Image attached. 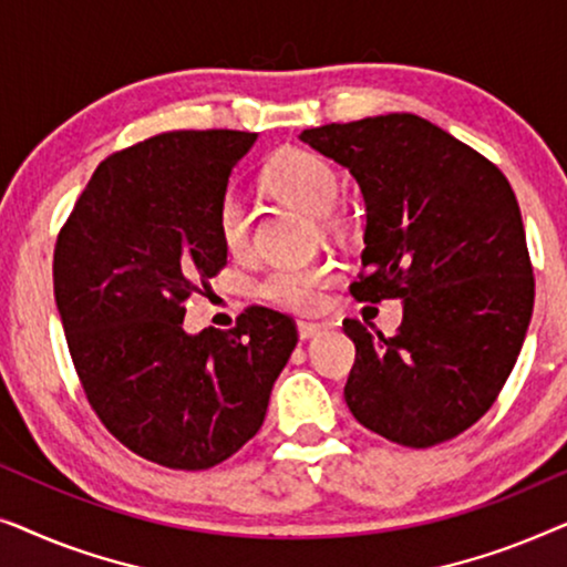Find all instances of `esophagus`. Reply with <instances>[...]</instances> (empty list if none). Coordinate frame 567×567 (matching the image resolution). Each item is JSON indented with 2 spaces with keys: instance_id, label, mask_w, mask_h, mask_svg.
Returning a JSON list of instances; mask_svg holds the SVG:
<instances>
[{
  "instance_id": "esophagus-1",
  "label": "esophagus",
  "mask_w": 567,
  "mask_h": 567,
  "mask_svg": "<svg viewBox=\"0 0 567 567\" xmlns=\"http://www.w3.org/2000/svg\"><path fill=\"white\" fill-rule=\"evenodd\" d=\"M297 330H299V340H312V338L320 336L324 328H322V324H315V322H299Z\"/></svg>"
}]
</instances>
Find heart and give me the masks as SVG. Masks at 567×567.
I'll use <instances>...</instances> for the list:
<instances>
[{"mask_svg": "<svg viewBox=\"0 0 567 567\" xmlns=\"http://www.w3.org/2000/svg\"><path fill=\"white\" fill-rule=\"evenodd\" d=\"M262 185L281 204L315 216L324 229L340 227L338 196L340 175L320 154L307 150L278 152L262 169ZM216 231L221 245L231 255H243L250 247V214L239 193L227 190L216 206ZM338 278L332 262H307V266H284L266 274L258 293L270 305L289 312L312 315L322 307L324 291Z\"/></svg>", "mask_w": 567, "mask_h": 567, "instance_id": "obj_1", "label": "heart"}]
</instances>
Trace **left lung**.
<instances>
[{"instance_id": "left-lung-1", "label": "left lung", "mask_w": 567, "mask_h": 567, "mask_svg": "<svg viewBox=\"0 0 567 567\" xmlns=\"http://www.w3.org/2000/svg\"><path fill=\"white\" fill-rule=\"evenodd\" d=\"M343 165L367 204L361 301L405 299L398 336L343 330L355 346L346 402L363 429L436 446L477 423L522 351L534 278L506 175L413 113L301 131Z\"/></svg>"}]
</instances>
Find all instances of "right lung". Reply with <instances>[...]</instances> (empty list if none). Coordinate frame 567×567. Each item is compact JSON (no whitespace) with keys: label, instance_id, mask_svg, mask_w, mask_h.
I'll return each mask as SVG.
<instances>
[{"label":"right lung","instance_id":"add662e5","mask_svg":"<svg viewBox=\"0 0 567 567\" xmlns=\"http://www.w3.org/2000/svg\"><path fill=\"white\" fill-rule=\"evenodd\" d=\"M258 134L169 131L100 162L53 252V297L92 410L144 460L208 470L266 417L297 346L266 307L183 330V301L227 262L216 206Z\"/></svg>","mask_w":567,"mask_h":567}]
</instances>
